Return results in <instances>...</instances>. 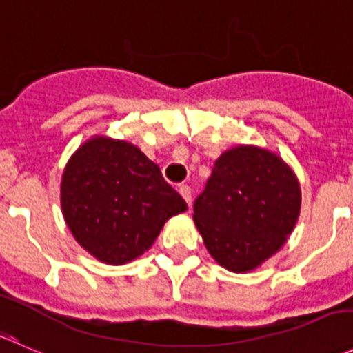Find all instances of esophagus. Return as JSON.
I'll return each mask as SVG.
<instances>
[{
  "mask_svg": "<svg viewBox=\"0 0 353 353\" xmlns=\"http://www.w3.org/2000/svg\"><path fill=\"white\" fill-rule=\"evenodd\" d=\"M179 193L184 200H186L188 207H192V188L190 186H179Z\"/></svg>",
  "mask_w": 353,
  "mask_h": 353,
  "instance_id": "obj_1",
  "label": "esophagus"
}]
</instances>
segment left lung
I'll return each instance as SVG.
<instances>
[{
	"instance_id": "8db88e82",
	"label": "left lung",
	"mask_w": 353,
	"mask_h": 353,
	"mask_svg": "<svg viewBox=\"0 0 353 353\" xmlns=\"http://www.w3.org/2000/svg\"><path fill=\"white\" fill-rule=\"evenodd\" d=\"M193 210V221L217 265L247 273L288 242L301 210V188L281 154L236 144L216 160Z\"/></svg>"
}]
</instances>
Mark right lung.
Listing matches in <instances>:
<instances>
[{"label":"right lung","instance_id":"obj_1","mask_svg":"<svg viewBox=\"0 0 353 353\" xmlns=\"http://www.w3.org/2000/svg\"><path fill=\"white\" fill-rule=\"evenodd\" d=\"M61 209L85 251L118 266L144 254L188 205L136 144L97 134L65 163Z\"/></svg>","mask_w":353,"mask_h":353}]
</instances>
